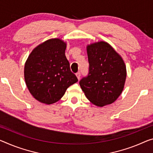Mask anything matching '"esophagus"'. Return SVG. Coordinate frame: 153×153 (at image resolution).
<instances>
[{
  "label": "esophagus",
  "instance_id": "34e87169",
  "mask_svg": "<svg viewBox=\"0 0 153 153\" xmlns=\"http://www.w3.org/2000/svg\"><path fill=\"white\" fill-rule=\"evenodd\" d=\"M76 75L77 78H78V79H80V78H81V72H78L77 73H76Z\"/></svg>",
  "mask_w": 153,
  "mask_h": 153
}]
</instances>
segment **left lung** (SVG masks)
I'll return each instance as SVG.
<instances>
[{"label":"left lung","mask_w":153,"mask_h":153,"mask_svg":"<svg viewBox=\"0 0 153 153\" xmlns=\"http://www.w3.org/2000/svg\"><path fill=\"white\" fill-rule=\"evenodd\" d=\"M89 71L79 85L88 99L103 107L114 102L123 90L126 76L123 59L105 42L87 47Z\"/></svg>","instance_id":"left-lung-1"}]
</instances>
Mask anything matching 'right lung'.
Masks as SVG:
<instances>
[{
    "label": "right lung",
    "instance_id": "1",
    "mask_svg": "<svg viewBox=\"0 0 153 153\" xmlns=\"http://www.w3.org/2000/svg\"><path fill=\"white\" fill-rule=\"evenodd\" d=\"M65 47L59 39H49L37 46L26 62V84L32 96L42 103L56 102L68 87L78 81L70 70Z\"/></svg>",
    "mask_w": 153,
    "mask_h": 153
}]
</instances>
